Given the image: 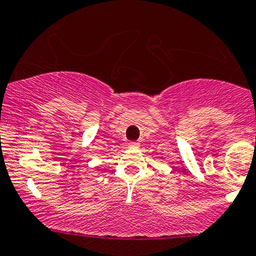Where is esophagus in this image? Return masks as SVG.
Returning <instances> with one entry per match:
<instances>
[{
	"label": "esophagus",
	"mask_w": 256,
	"mask_h": 256,
	"mask_svg": "<svg viewBox=\"0 0 256 256\" xmlns=\"http://www.w3.org/2000/svg\"><path fill=\"white\" fill-rule=\"evenodd\" d=\"M128 146L132 148V149H134V148L140 146V143H138V142H130V143H128Z\"/></svg>",
	"instance_id": "obj_1"
}]
</instances>
